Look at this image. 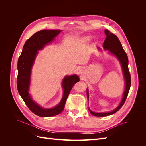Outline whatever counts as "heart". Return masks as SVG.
I'll use <instances>...</instances> for the list:
<instances>
[{"instance_id": "heart-1", "label": "heart", "mask_w": 146, "mask_h": 146, "mask_svg": "<svg viewBox=\"0 0 146 146\" xmlns=\"http://www.w3.org/2000/svg\"><path fill=\"white\" fill-rule=\"evenodd\" d=\"M91 39V37H90V36H86V37H85L83 39V41H90Z\"/></svg>"}]
</instances>
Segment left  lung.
<instances>
[{"mask_svg":"<svg viewBox=\"0 0 146 146\" xmlns=\"http://www.w3.org/2000/svg\"><path fill=\"white\" fill-rule=\"evenodd\" d=\"M105 34L106 35V38L104 42L103 47L105 50H108L110 52L115 55L117 58L120 61L122 64L123 73L124 75L125 80V91L123 92V98L121 101V104H119L118 107L113 111L108 113H94L89 109L90 113L94 115V116L98 117H103L111 115V114L116 113L117 111L121 109L123 105L124 104L126 99L127 98L128 94L130 88L131 86V76L129 70V60H128L127 55L125 52L123 50L121 42L119 41L118 38L115 35L110 32L108 30H105ZM99 49L100 48L99 47ZM87 97L88 99H89V93H88V90H87Z\"/></svg>","mask_w":146,"mask_h":146,"instance_id":"1","label":"left lung"}]
</instances>
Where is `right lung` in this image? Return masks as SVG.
Segmentation results:
<instances>
[{"instance_id":"1","label":"right lung","mask_w":146,"mask_h":146,"mask_svg":"<svg viewBox=\"0 0 146 146\" xmlns=\"http://www.w3.org/2000/svg\"><path fill=\"white\" fill-rule=\"evenodd\" d=\"M60 32L61 30H42L35 33L25 42L23 52L17 61V91L30 111L41 117L54 116L62 112L70 90L75 84L80 80L76 75L67 76L64 78L63 99L58 105L53 108L44 109L41 108L34 102L29 94L31 69L38 50L42 49L47 44L51 42Z\"/></svg>"}]
</instances>
